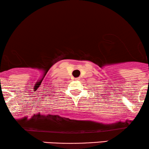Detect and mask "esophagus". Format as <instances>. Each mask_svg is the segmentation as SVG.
Returning <instances> with one entry per match:
<instances>
[{"instance_id": "34e87169", "label": "esophagus", "mask_w": 149, "mask_h": 149, "mask_svg": "<svg viewBox=\"0 0 149 149\" xmlns=\"http://www.w3.org/2000/svg\"><path fill=\"white\" fill-rule=\"evenodd\" d=\"M75 79H76V80H78V79H79V77H77V78H75Z\"/></svg>"}]
</instances>
